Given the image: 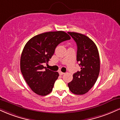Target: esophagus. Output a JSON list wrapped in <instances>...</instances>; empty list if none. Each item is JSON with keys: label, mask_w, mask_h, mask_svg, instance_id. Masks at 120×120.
Here are the masks:
<instances>
[{"label": "esophagus", "mask_w": 120, "mask_h": 120, "mask_svg": "<svg viewBox=\"0 0 120 120\" xmlns=\"http://www.w3.org/2000/svg\"><path fill=\"white\" fill-rule=\"evenodd\" d=\"M59 74H60V75H63V74H65V73L62 72V71H59Z\"/></svg>", "instance_id": "esophagus-1"}]
</instances>
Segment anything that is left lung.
Returning <instances> with one entry per match:
<instances>
[{
  "mask_svg": "<svg viewBox=\"0 0 120 120\" xmlns=\"http://www.w3.org/2000/svg\"><path fill=\"white\" fill-rule=\"evenodd\" d=\"M77 46V61L81 71L73 74V80L68 83L69 90L76 95L87 93L95 83L100 71L98 49L94 42L83 34L68 32Z\"/></svg>",
  "mask_w": 120,
  "mask_h": 120,
  "instance_id": "left-lung-1",
  "label": "left lung"
}]
</instances>
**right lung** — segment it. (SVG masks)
<instances>
[{
    "label": "right lung",
    "instance_id": "1",
    "mask_svg": "<svg viewBox=\"0 0 120 120\" xmlns=\"http://www.w3.org/2000/svg\"><path fill=\"white\" fill-rule=\"evenodd\" d=\"M71 39L63 31H49L31 38L23 49L20 59V69L27 85L33 91L41 96L52 91L59 73L43 66L49 63L59 44Z\"/></svg>",
    "mask_w": 120,
    "mask_h": 120
}]
</instances>
